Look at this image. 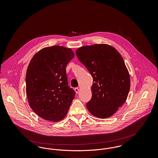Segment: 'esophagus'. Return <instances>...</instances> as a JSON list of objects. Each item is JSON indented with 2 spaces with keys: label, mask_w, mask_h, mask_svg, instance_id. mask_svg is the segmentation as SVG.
Masks as SVG:
<instances>
[{
  "label": "esophagus",
  "mask_w": 158,
  "mask_h": 158,
  "mask_svg": "<svg viewBox=\"0 0 158 158\" xmlns=\"http://www.w3.org/2000/svg\"><path fill=\"white\" fill-rule=\"evenodd\" d=\"M75 90L76 93V94H78V93H79V88H75Z\"/></svg>",
  "instance_id": "34e87169"
}]
</instances>
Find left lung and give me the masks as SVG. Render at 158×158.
I'll use <instances>...</instances> for the list:
<instances>
[{
  "instance_id": "obj_1",
  "label": "left lung",
  "mask_w": 158,
  "mask_h": 158,
  "mask_svg": "<svg viewBox=\"0 0 158 158\" xmlns=\"http://www.w3.org/2000/svg\"><path fill=\"white\" fill-rule=\"evenodd\" d=\"M79 61L93 77L88 111L99 118L112 116L126 101L130 78L119 52L108 44L83 46L76 50Z\"/></svg>"
}]
</instances>
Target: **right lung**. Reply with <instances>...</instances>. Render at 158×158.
<instances>
[{
	"instance_id": "right-lung-1",
	"label": "right lung",
	"mask_w": 158,
	"mask_h": 158,
	"mask_svg": "<svg viewBox=\"0 0 158 158\" xmlns=\"http://www.w3.org/2000/svg\"><path fill=\"white\" fill-rule=\"evenodd\" d=\"M74 56L71 48L54 45L41 49L31 60L26 94L31 109L41 118L57 122L68 114L75 92L68 86L66 68Z\"/></svg>"
}]
</instances>
